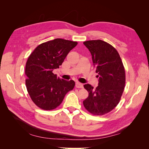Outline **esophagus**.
<instances>
[{
	"label": "esophagus",
	"instance_id": "obj_1",
	"mask_svg": "<svg viewBox=\"0 0 149 149\" xmlns=\"http://www.w3.org/2000/svg\"><path fill=\"white\" fill-rule=\"evenodd\" d=\"M76 87L78 88H83V84L82 83L77 82V83H76Z\"/></svg>",
	"mask_w": 149,
	"mask_h": 149
}]
</instances>
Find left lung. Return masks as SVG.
Here are the masks:
<instances>
[{
	"instance_id": "left-lung-1",
	"label": "left lung",
	"mask_w": 149,
	"mask_h": 149,
	"mask_svg": "<svg viewBox=\"0 0 149 149\" xmlns=\"http://www.w3.org/2000/svg\"><path fill=\"white\" fill-rule=\"evenodd\" d=\"M92 55L93 65L98 73V86L94 88L86 84L89 93L83 105L90 113L101 116L118 104L125 87V70L118 51L101 40L83 42Z\"/></svg>"
}]
</instances>
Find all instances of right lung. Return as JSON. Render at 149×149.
Returning <instances> with one entry per match:
<instances>
[{
	"instance_id": "obj_1",
	"label": "right lung",
	"mask_w": 149,
	"mask_h": 149,
	"mask_svg": "<svg viewBox=\"0 0 149 149\" xmlns=\"http://www.w3.org/2000/svg\"><path fill=\"white\" fill-rule=\"evenodd\" d=\"M76 42L56 38L40 44L29 56L25 66L27 91L33 102L44 110L59 106L66 94L73 89V80L57 77L53 71L59 68Z\"/></svg>"
}]
</instances>
